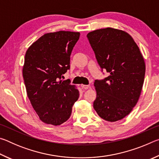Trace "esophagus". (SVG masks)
<instances>
[{
    "label": "esophagus",
    "mask_w": 159,
    "mask_h": 159,
    "mask_svg": "<svg viewBox=\"0 0 159 159\" xmlns=\"http://www.w3.org/2000/svg\"><path fill=\"white\" fill-rule=\"evenodd\" d=\"M81 87H82V88H83V89L87 90V89H88V88H89V85H81Z\"/></svg>",
    "instance_id": "1"
}]
</instances>
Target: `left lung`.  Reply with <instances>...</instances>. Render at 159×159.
<instances>
[{
	"label": "left lung",
	"instance_id": "left-lung-1",
	"mask_svg": "<svg viewBox=\"0 0 159 159\" xmlns=\"http://www.w3.org/2000/svg\"><path fill=\"white\" fill-rule=\"evenodd\" d=\"M87 38L102 72L109 74L95 80L94 109L107 121L121 120L130 114L140 95L145 74L143 57L133 38L123 31L98 29L88 33Z\"/></svg>",
	"mask_w": 159,
	"mask_h": 159
}]
</instances>
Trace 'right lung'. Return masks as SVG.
<instances>
[{
  "label": "right lung",
  "mask_w": 159,
  "mask_h": 159,
  "mask_svg": "<svg viewBox=\"0 0 159 159\" xmlns=\"http://www.w3.org/2000/svg\"><path fill=\"white\" fill-rule=\"evenodd\" d=\"M79 32L60 31L43 35L29 48L22 74L27 96L40 119L59 125L69 119L79 92L62 80Z\"/></svg>",
  "instance_id": "add662e5"
}]
</instances>
